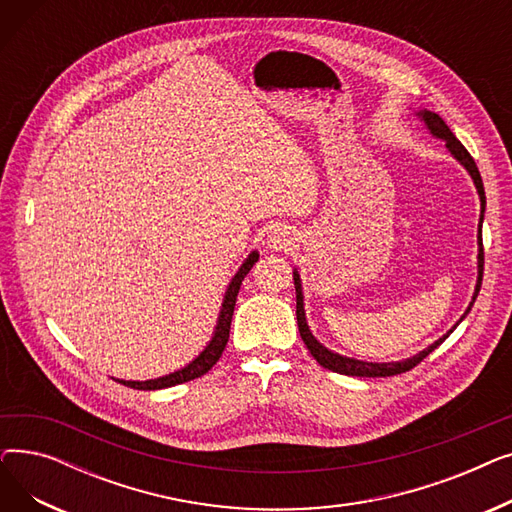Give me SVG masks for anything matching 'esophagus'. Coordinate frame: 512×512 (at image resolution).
Wrapping results in <instances>:
<instances>
[{"instance_id": "obj_1", "label": "esophagus", "mask_w": 512, "mask_h": 512, "mask_svg": "<svg viewBox=\"0 0 512 512\" xmlns=\"http://www.w3.org/2000/svg\"><path fill=\"white\" fill-rule=\"evenodd\" d=\"M294 232L288 226H276L272 228V232L267 234V247L272 251H288L294 245Z\"/></svg>"}]
</instances>
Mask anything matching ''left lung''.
I'll use <instances>...</instances> for the list:
<instances>
[{
  "mask_svg": "<svg viewBox=\"0 0 512 512\" xmlns=\"http://www.w3.org/2000/svg\"><path fill=\"white\" fill-rule=\"evenodd\" d=\"M417 116L423 120V124L427 126V130L434 134L436 139H442L446 141V149L452 153V157L459 161V164L471 174L473 178V184L477 188V195H479V201H481V215H479V236H477V242H479V253H477V284H475V292H473V299L467 307V311L463 313V317L456 321L454 328L461 324V321L467 317V313L471 311L477 294H479V288H481V278H483V242H481V224H483V211H486V191H483V182H481V174L475 166L473 157L469 155V151L463 147V143L454 137L452 130L446 126V122L434 114V112H427V110H421L417 112ZM294 276V288H297V321H299V332H301V338L303 342L307 344L309 353L313 355V359L321 365L326 367L330 371H336V373H342V375H357V378H388V375H396V373H405L409 369H413L417 363H421L429 353L436 351V348L452 334V330L448 334H444L440 340H436L434 344H429L427 348H423L421 353L405 359V361H392V363H369V361H359V359H351V357H342L334 351H330V348H326L324 344H321L309 330L307 326V317H305V303H303V286H301V276L299 272L294 270L292 272Z\"/></svg>",
  "mask_w": 512,
  "mask_h": 512,
  "instance_id": "left-lung-1",
  "label": "left lung"
}]
</instances>
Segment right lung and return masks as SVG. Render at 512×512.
<instances>
[{"mask_svg":"<svg viewBox=\"0 0 512 512\" xmlns=\"http://www.w3.org/2000/svg\"><path fill=\"white\" fill-rule=\"evenodd\" d=\"M259 253L251 251L249 257L242 261V265L238 267V272L234 274L232 282L226 288L224 294V301H222V309H220V317H218V326H215V332L209 340V344L203 348V351L188 363L182 369L164 375V378H157V380H147V382H126V380H118L120 384L134 388V390H161V388H170V386H178L184 382H191L195 378H201L203 373H207L218 359L222 357L224 348L228 344V336H230V324H232V313H234V305H236V297H238V290L242 280L249 274L251 267L257 263Z\"/></svg>","mask_w":512,"mask_h":512,"instance_id":"right-lung-1","label":"right lung"}]
</instances>
